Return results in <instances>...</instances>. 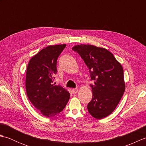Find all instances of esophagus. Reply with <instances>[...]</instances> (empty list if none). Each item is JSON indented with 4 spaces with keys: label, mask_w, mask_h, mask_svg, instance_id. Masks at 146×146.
I'll return each mask as SVG.
<instances>
[{
    "label": "esophagus",
    "mask_w": 146,
    "mask_h": 146,
    "mask_svg": "<svg viewBox=\"0 0 146 146\" xmlns=\"http://www.w3.org/2000/svg\"><path fill=\"white\" fill-rule=\"evenodd\" d=\"M72 91H73V93L74 94H77V93H78V88H73Z\"/></svg>",
    "instance_id": "34e87169"
}]
</instances>
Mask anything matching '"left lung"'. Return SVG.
I'll list each match as a JSON object with an SVG mask.
<instances>
[{"label": "left lung", "mask_w": 146, "mask_h": 146, "mask_svg": "<svg viewBox=\"0 0 146 146\" xmlns=\"http://www.w3.org/2000/svg\"><path fill=\"white\" fill-rule=\"evenodd\" d=\"M78 52L89 69L93 97L88 112L97 119L109 115L115 109L125 89L122 65L107 49L91 44L76 45Z\"/></svg>", "instance_id": "obj_1"}]
</instances>
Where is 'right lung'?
I'll return each instance as SVG.
<instances>
[{"instance_id":"1","label":"right lung","mask_w":146,"mask_h":146,"mask_svg":"<svg viewBox=\"0 0 146 146\" xmlns=\"http://www.w3.org/2000/svg\"><path fill=\"white\" fill-rule=\"evenodd\" d=\"M65 47V44L48 46L33 56L27 65V97L39 112L47 117L60 113L70 97L66 89L53 83L57 59Z\"/></svg>"}]
</instances>
